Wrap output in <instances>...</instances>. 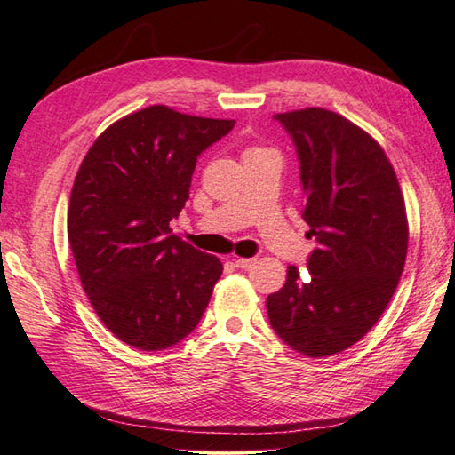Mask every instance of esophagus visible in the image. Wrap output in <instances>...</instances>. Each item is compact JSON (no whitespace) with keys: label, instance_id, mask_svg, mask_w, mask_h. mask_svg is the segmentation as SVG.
<instances>
[{"label":"esophagus","instance_id":"1","mask_svg":"<svg viewBox=\"0 0 455 455\" xmlns=\"http://www.w3.org/2000/svg\"><path fill=\"white\" fill-rule=\"evenodd\" d=\"M256 264V258H236L235 259V266L240 269H250Z\"/></svg>","mask_w":455,"mask_h":455}]
</instances>
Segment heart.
<instances>
[{
    "mask_svg": "<svg viewBox=\"0 0 455 455\" xmlns=\"http://www.w3.org/2000/svg\"><path fill=\"white\" fill-rule=\"evenodd\" d=\"M254 150H262V148H250L248 152H254Z\"/></svg>",
    "mask_w": 455,
    "mask_h": 455,
    "instance_id": "1",
    "label": "heart"
}]
</instances>
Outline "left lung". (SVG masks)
<instances>
[{"mask_svg": "<svg viewBox=\"0 0 455 455\" xmlns=\"http://www.w3.org/2000/svg\"><path fill=\"white\" fill-rule=\"evenodd\" d=\"M274 119L293 139L307 236L318 248L308 274L289 266L266 308L289 347L326 357L362 340L387 308L407 259V211L389 158L357 124L321 108Z\"/></svg>", "mask_w": 455, "mask_h": 455, "instance_id": "8db88e82", "label": "left lung"}]
</instances>
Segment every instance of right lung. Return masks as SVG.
Wrapping results in <instances>:
<instances>
[{
    "instance_id": "right-lung-1",
    "label": "right lung",
    "mask_w": 455,
    "mask_h": 455,
    "mask_svg": "<svg viewBox=\"0 0 455 455\" xmlns=\"http://www.w3.org/2000/svg\"><path fill=\"white\" fill-rule=\"evenodd\" d=\"M235 127L150 105L105 129L85 154L68 209L84 291L121 342L158 352L201 321L222 264L172 235L197 156Z\"/></svg>"
}]
</instances>
